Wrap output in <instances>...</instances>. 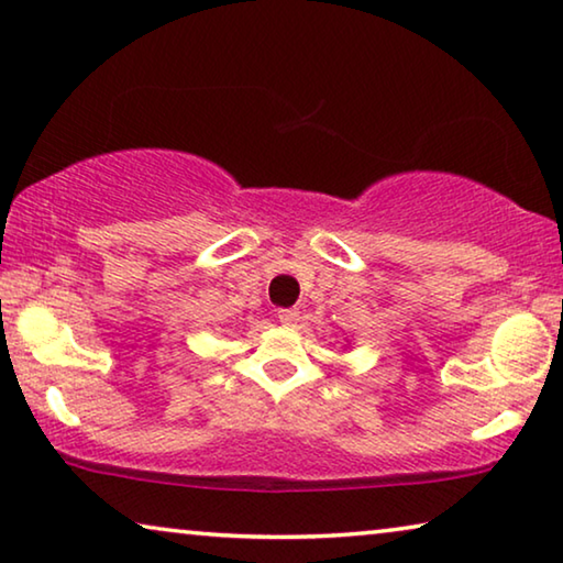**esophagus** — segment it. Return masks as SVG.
I'll return each instance as SVG.
<instances>
[{"instance_id":"34e87169","label":"esophagus","mask_w":563,"mask_h":563,"mask_svg":"<svg viewBox=\"0 0 563 563\" xmlns=\"http://www.w3.org/2000/svg\"><path fill=\"white\" fill-rule=\"evenodd\" d=\"M278 318H280L283 325H296L298 320H300V313H298L296 308H280L278 310Z\"/></svg>"}]
</instances>
